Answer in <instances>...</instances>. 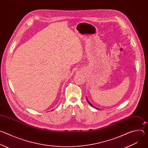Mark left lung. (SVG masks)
Returning a JSON list of instances; mask_svg holds the SVG:
<instances>
[{
    "mask_svg": "<svg viewBox=\"0 0 148 148\" xmlns=\"http://www.w3.org/2000/svg\"><path fill=\"white\" fill-rule=\"evenodd\" d=\"M87 102H88V103H89V104H90V105H91V107H94V108H96V109H97V110H99V108H96V107H95L94 106H93V105H92V104H91V103H90V102H89V101H88V100L87 99Z\"/></svg>",
    "mask_w": 148,
    "mask_h": 148,
    "instance_id": "obj_1",
    "label": "left lung"
}]
</instances>
